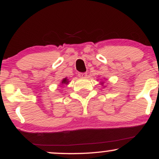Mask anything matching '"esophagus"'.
<instances>
[{
    "mask_svg": "<svg viewBox=\"0 0 159 159\" xmlns=\"http://www.w3.org/2000/svg\"><path fill=\"white\" fill-rule=\"evenodd\" d=\"M87 73H86V72H82V73H79L78 74V76H79L80 78H86L87 77Z\"/></svg>",
    "mask_w": 159,
    "mask_h": 159,
    "instance_id": "obj_1",
    "label": "esophagus"
}]
</instances>
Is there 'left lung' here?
I'll list each match as a JSON object with an SVG mask.
<instances>
[{"label":"left lung","mask_w":159,"mask_h":159,"mask_svg":"<svg viewBox=\"0 0 159 159\" xmlns=\"http://www.w3.org/2000/svg\"><path fill=\"white\" fill-rule=\"evenodd\" d=\"M104 79H105V78H104ZM100 84H101V85H102V86H103V85H104V84H105V81H101V82H100ZM103 87H105V86H103Z\"/></svg>","instance_id":"1"}]
</instances>
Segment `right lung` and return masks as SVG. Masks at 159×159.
Here are the masks:
<instances>
[{"label": "right lung", "mask_w": 159, "mask_h": 159, "mask_svg": "<svg viewBox=\"0 0 159 159\" xmlns=\"http://www.w3.org/2000/svg\"><path fill=\"white\" fill-rule=\"evenodd\" d=\"M69 83V80L66 77L65 78H63V80H62V81L61 82V85H63V84H66V85H68Z\"/></svg>", "instance_id": "add662e5"}]
</instances>
